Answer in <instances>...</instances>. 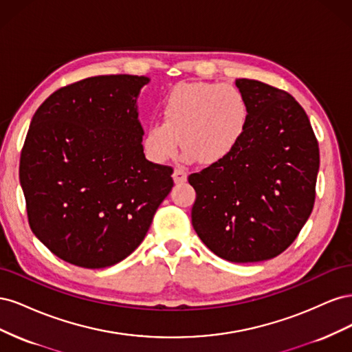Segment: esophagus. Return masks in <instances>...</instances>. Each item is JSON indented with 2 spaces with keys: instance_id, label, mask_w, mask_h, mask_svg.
<instances>
[{
  "instance_id": "esophagus-1",
  "label": "esophagus",
  "mask_w": 352,
  "mask_h": 352,
  "mask_svg": "<svg viewBox=\"0 0 352 352\" xmlns=\"http://www.w3.org/2000/svg\"><path fill=\"white\" fill-rule=\"evenodd\" d=\"M173 180H175V184H185L186 180H188L186 170H184V168H175Z\"/></svg>"
}]
</instances>
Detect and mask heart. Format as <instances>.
<instances>
[{"instance_id": "1", "label": "heart", "mask_w": 352, "mask_h": 352, "mask_svg": "<svg viewBox=\"0 0 352 352\" xmlns=\"http://www.w3.org/2000/svg\"><path fill=\"white\" fill-rule=\"evenodd\" d=\"M162 120L148 123L142 138L145 157L164 164L182 141L184 162L221 164L236 151L250 124V104L232 85L179 83L160 105Z\"/></svg>"}]
</instances>
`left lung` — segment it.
<instances>
[{"label":"left lung","instance_id":"8db88e82","mask_svg":"<svg viewBox=\"0 0 352 352\" xmlns=\"http://www.w3.org/2000/svg\"><path fill=\"white\" fill-rule=\"evenodd\" d=\"M250 124L226 162L188 177L192 226L220 258L257 263L283 252L310 217L320 164L310 120L289 94L236 79Z\"/></svg>","mask_w":352,"mask_h":352}]
</instances>
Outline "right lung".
I'll return each mask as SVG.
<instances>
[{
    "label": "right lung",
    "instance_id": "obj_1",
    "mask_svg": "<svg viewBox=\"0 0 352 352\" xmlns=\"http://www.w3.org/2000/svg\"><path fill=\"white\" fill-rule=\"evenodd\" d=\"M146 76H94L41 104L20 157L32 232L85 269L120 263L144 241L173 188V168L148 162L138 97Z\"/></svg>",
    "mask_w": 352,
    "mask_h": 352
}]
</instances>
